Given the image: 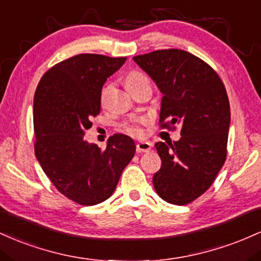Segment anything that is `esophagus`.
Listing matches in <instances>:
<instances>
[{
  "mask_svg": "<svg viewBox=\"0 0 261 261\" xmlns=\"http://www.w3.org/2000/svg\"><path fill=\"white\" fill-rule=\"evenodd\" d=\"M151 149V144L148 142H139L137 144V153H148Z\"/></svg>",
  "mask_w": 261,
  "mask_h": 261,
  "instance_id": "34e87169",
  "label": "esophagus"
}]
</instances>
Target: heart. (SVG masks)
Returning a JSON list of instances; mask_svg holds the SVG:
<instances>
[{
  "label": "heart",
  "mask_w": 261,
  "mask_h": 261,
  "mask_svg": "<svg viewBox=\"0 0 261 261\" xmlns=\"http://www.w3.org/2000/svg\"><path fill=\"white\" fill-rule=\"evenodd\" d=\"M142 83H149L148 77H146L145 74H143L142 71H138V70H133L125 77V84L127 86H132V85L142 84ZM124 130L128 132L129 134H133V136H140L143 133L142 128L138 123H132V124H125Z\"/></svg>",
  "instance_id": "obj_1"
}]
</instances>
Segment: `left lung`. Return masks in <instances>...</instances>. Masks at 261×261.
I'll list each match as a JSON object with an SVG mask.
<instances>
[{
  "label": "left lung",
  "mask_w": 261,
  "mask_h": 261,
  "mask_svg": "<svg viewBox=\"0 0 261 261\" xmlns=\"http://www.w3.org/2000/svg\"><path fill=\"white\" fill-rule=\"evenodd\" d=\"M163 93L160 127L181 125V138L155 144L162 168L153 176L156 194L169 203H191L215 181L227 158L230 107L217 72L180 49L133 58Z\"/></svg>",
  "instance_id": "1"
}]
</instances>
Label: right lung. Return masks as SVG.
I'll list each match as a JSON object with an SVG mask.
<instances>
[{
  "instance_id": "1",
  "label": "right lung",
  "mask_w": 261,
  "mask_h": 261,
  "mask_svg": "<svg viewBox=\"0 0 261 261\" xmlns=\"http://www.w3.org/2000/svg\"><path fill=\"white\" fill-rule=\"evenodd\" d=\"M125 59L75 55L50 67L34 95L38 162L60 194L83 206L107 200L136 153L133 139L124 134L110 137L105 150L84 139L90 119L101 111L102 86Z\"/></svg>"
}]
</instances>
